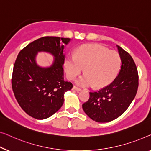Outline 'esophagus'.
<instances>
[{
    "mask_svg": "<svg viewBox=\"0 0 151 151\" xmlns=\"http://www.w3.org/2000/svg\"><path fill=\"white\" fill-rule=\"evenodd\" d=\"M73 89L76 91H77V92H80V91H81V89L79 88H77V87H76V86H74Z\"/></svg>",
    "mask_w": 151,
    "mask_h": 151,
    "instance_id": "esophagus-1",
    "label": "esophagus"
}]
</instances>
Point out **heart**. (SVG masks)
<instances>
[{
    "mask_svg": "<svg viewBox=\"0 0 151 151\" xmlns=\"http://www.w3.org/2000/svg\"><path fill=\"white\" fill-rule=\"evenodd\" d=\"M120 64L118 52L99 44H85L76 50L75 55H68L64 66L70 80L75 79L85 68L86 73L76 81L78 86L88 87L94 84L96 88H103L113 81Z\"/></svg>",
    "mask_w": 151,
    "mask_h": 151,
    "instance_id": "1",
    "label": "heart"
}]
</instances>
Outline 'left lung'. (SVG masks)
I'll use <instances>...</instances> for the list:
<instances>
[{"mask_svg": "<svg viewBox=\"0 0 151 151\" xmlns=\"http://www.w3.org/2000/svg\"><path fill=\"white\" fill-rule=\"evenodd\" d=\"M121 67L114 81L99 91L90 92L83 104L87 115L98 122H107L120 116L134 99L138 88V73L130 54L117 46Z\"/></svg>", "mask_w": 151, "mask_h": 151, "instance_id": "left-lung-1", "label": "left lung"}]
</instances>
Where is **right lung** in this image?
Segmentation results:
<instances>
[{"label":"right lung","mask_w":151,"mask_h":151,"mask_svg":"<svg viewBox=\"0 0 151 151\" xmlns=\"http://www.w3.org/2000/svg\"><path fill=\"white\" fill-rule=\"evenodd\" d=\"M70 38L46 36L35 40L20 50L13 69L12 86L21 108L38 120L49 118L64 101V93L73 85L63 80L64 46ZM48 52L55 57L51 67L37 66L35 57L38 52Z\"/></svg>","instance_id":"obj_1"}]
</instances>
